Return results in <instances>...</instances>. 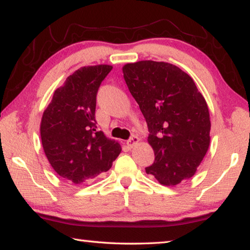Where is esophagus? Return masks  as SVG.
I'll return each instance as SVG.
<instances>
[{"instance_id":"obj_1","label":"esophagus","mask_w":250,"mask_h":250,"mask_svg":"<svg viewBox=\"0 0 250 250\" xmlns=\"http://www.w3.org/2000/svg\"><path fill=\"white\" fill-rule=\"evenodd\" d=\"M138 142H139V138L137 137V135L133 134V135H131L129 140L126 141V145H128V146H130V147H133Z\"/></svg>"}]
</instances>
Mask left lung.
Segmentation results:
<instances>
[{"label": "left lung", "mask_w": 250, "mask_h": 250, "mask_svg": "<svg viewBox=\"0 0 250 250\" xmlns=\"http://www.w3.org/2000/svg\"><path fill=\"white\" fill-rule=\"evenodd\" d=\"M124 77L146 118L154 162L147 174L171 186L192 177L209 146V111L189 76L168 62L126 64Z\"/></svg>", "instance_id": "1"}]
</instances>
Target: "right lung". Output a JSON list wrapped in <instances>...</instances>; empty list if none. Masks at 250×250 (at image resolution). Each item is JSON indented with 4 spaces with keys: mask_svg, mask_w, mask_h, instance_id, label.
Instances as JSON below:
<instances>
[{
    "mask_svg": "<svg viewBox=\"0 0 250 250\" xmlns=\"http://www.w3.org/2000/svg\"><path fill=\"white\" fill-rule=\"evenodd\" d=\"M109 65L82 67L55 90L43 113L41 138L50 166L74 184L107 172L120 154L119 143L96 131L97 92Z\"/></svg>",
    "mask_w": 250,
    "mask_h": 250,
    "instance_id": "obj_1",
    "label": "right lung"
}]
</instances>
